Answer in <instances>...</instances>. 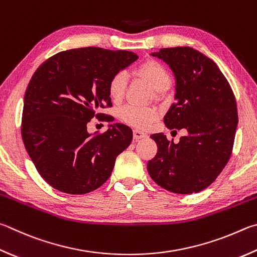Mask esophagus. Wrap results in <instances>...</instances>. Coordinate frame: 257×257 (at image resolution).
<instances>
[{"instance_id": "obj_1", "label": "esophagus", "mask_w": 257, "mask_h": 257, "mask_svg": "<svg viewBox=\"0 0 257 257\" xmlns=\"http://www.w3.org/2000/svg\"><path fill=\"white\" fill-rule=\"evenodd\" d=\"M147 137V134L141 132V130H134V139H136V141H139V139H143V138H146Z\"/></svg>"}]
</instances>
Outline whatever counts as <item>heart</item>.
<instances>
[{
  "label": "heart",
  "mask_w": 257,
  "mask_h": 257,
  "mask_svg": "<svg viewBox=\"0 0 257 257\" xmlns=\"http://www.w3.org/2000/svg\"><path fill=\"white\" fill-rule=\"evenodd\" d=\"M138 74L146 78L154 90L158 93L166 92L171 86L172 81L170 73L166 71L164 66H162L160 63L154 62V60H148V62L141 65L138 68ZM127 82L128 75L124 71L116 72L110 78L109 93L112 99L118 100L123 95ZM120 118L133 127L145 129L156 120L157 111L153 108H147V106L127 104L123 108H121Z\"/></svg>",
  "instance_id": "obj_1"
}]
</instances>
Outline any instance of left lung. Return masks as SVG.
Instances as JSON below:
<instances>
[{
  "mask_svg": "<svg viewBox=\"0 0 257 257\" xmlns=\"http://www.w3.org/2000/svg\"><path fill=\"white\" fill-rule=\"evenodd\" d=\"M151 55L169 65L175 78L166 127L184 128L186 135L177 144L163 133L152 135L157 154L147 171L170 192H200L217 179L230 157L238 124L234 93L217 65L198 50L163 48Z\"/></svg>",
  "mask_w": 257,
  "mask_h": 257,
  "instance_id": "1",
  "label": "left lung"
}]
</instances>
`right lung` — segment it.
<instances>
[{"label":"right lung","mask_w":257,"mask_h":257,"mask_svg":"<svg viewBox=\"0 0 257 257\" xmlns=\"http://www.w3.org/2000/svg\"><path fill=\"white\" fill-rule=\"evenodd\" d=\"M138 59L125 50L96 47L62 51L41 64L28 84L21 134L38 173L56 190L85 194L109 179L115 158L133 141V130L109 124L101 135L87 123L111 106L109 82Z\"/></svg>","instance_id":"add662e5"}]
</instances>
